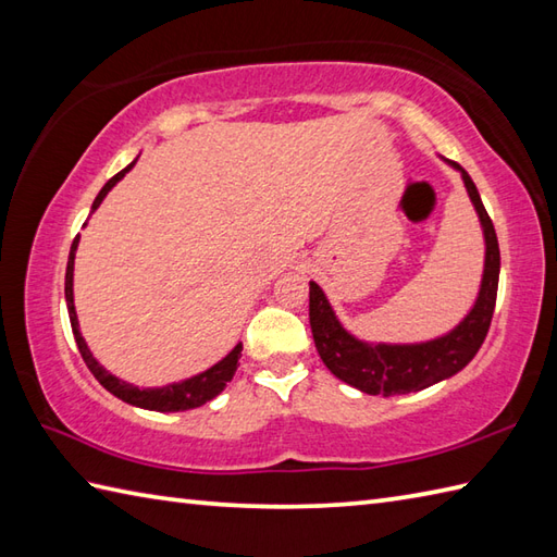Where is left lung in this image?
I'll return each instance as SVG.
<instances>
[{
    "instance_id": "left-lung-1",
    "label": "left lung",
    "mask_w": 557,
    "mask_h": 557,
    "mask_svg": "<svg viewBox=\"0 0 557 557\" xmlns=\"http://www.w3.org/2000/svg\"><path fill=\"white\" fill-rule=\"evenodd\" d=\"M461 172L467 191L471 196L486 236V268H483L481 292L471 313L461 321L453 333L425 342V345H366L351 337L330 309L323 289L311 282L309 289V318L315 339V349L323 363L333 371L339 381H345L361 393L369 395H407L417 389L441 383L476 357L479 347L488 335L493 321L495 297H498V275H500V248L495 227L486 208L481 203L476 184L471 176L453 162Z\"/></svg>"
}]
</instances>
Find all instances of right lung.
<instances>
[{"instance_id":"obj_1","label":"right lung","mask_w":557,"mask_h":557,"mask_svg":"<svg viewBox=\"0 0 557 557\" xmlns=\"http://www.w3.org/2000/svg\"><path fill=\"white\" fill-rule=\"evenodd\" d=\"M134 168V162L124 168L122 172H116L112 180L102 186V191L98 194V198L92 200V210H96L102 198L108 196L110 188L122 180V176ZM76 246H78V236L71 244V251H69V263H66V280H64V294H66V306H69V321H71V330H74V337H76V345L83 361L90 369V373L98 377L100 385L104 389H110L114 397H120L128 405L140 407V409H152V411H184V409H196L200 405H206L208 399L218 397L227 383L232 381V375L236 371V363L242 359V345H236L227 357H224L220 363L212 366V369L198 373L194 377H188V381L182 383H174L168 387H156V389H138L134 385H128L120 377H114L112 373H108L102 369V366L92 357L86 339L81 337L78 333V321H76V309H74V256H76Z\"/></svg>"}]
</instances>
